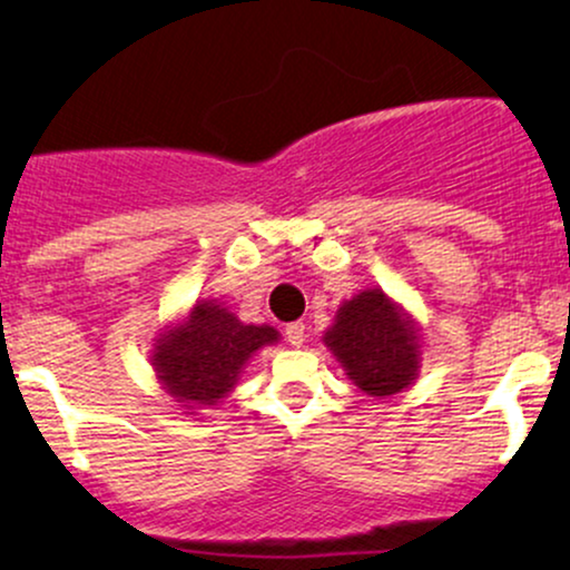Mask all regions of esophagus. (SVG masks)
Wrapping results in <instances>:
<instances>
[{"label":"esophagus","mask_w":570,"mask_h":570,"mask_svg":"<svg viewBox=\"0 0 570 570\" xmlns=\"http://www.w3.org/2000/svg\"><path fill=\"white\" fill-rule=\"evenodd\" d=\"M286 340H289V345L294 348H299V345L305 343V324L303 322H294V324H286Z\"/></svg>","instance_id":"obj_1"}]
</instances>
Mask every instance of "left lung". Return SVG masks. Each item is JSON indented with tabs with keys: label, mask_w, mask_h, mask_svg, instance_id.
<instances>
[{
	"label": "left lung",
	"mask_w": 570,
	"mask_h": 570,
	"mask_svg": "<svg viewBox=\"0 0 570 570\" xmlns=\"http://www.w3.org/2000/svg\"><path fill=\"white\" fill-rule=\"evenodd\" d=\"M324 345L367 396L402 394L421 372L417 322L381 286H367L337 307Z\"/></svg>",
	"instance_id": "left-lung-1"
}]
</instances>
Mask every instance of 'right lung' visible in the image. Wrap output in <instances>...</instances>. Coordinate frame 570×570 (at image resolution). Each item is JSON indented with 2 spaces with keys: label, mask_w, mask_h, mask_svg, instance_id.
Instances as JSON below:
<instances>
[{
  "label": "right lung",
  "mask_w": 570,
  "mask_h": 570,
  "mask_svg": "<svg viewBox=\"0 0 570 570\" xmlns=\"http://www.w3.org/2000/svg\"><path fill=\"white\" fill-rule=\"evenodd\" d=\"M278 340L273 326L244 324L217 299H195L155 337L149 362L163 391L187 415H200L230 394L254 353Z\"/></svg>",
  "instance_id": "add662e5"
}]
</instances>
